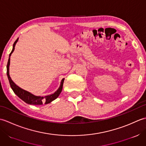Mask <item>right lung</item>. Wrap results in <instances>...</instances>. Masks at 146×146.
<instances>
[{"label":"right lung","instance_id":"obj_1","mask_svg":"<svg viewBox=\"0 0 146 146\" xmlns=\"http://www.w3.org/2000/svg\"><path fill=\"white\" fill-rule=\"evenodd\" d=\"M19 38L16 39L13 44V48H12V50L11 52L9 54V60L7 62V75L8 77L9 83H10L11 87L12 89V90L14 92V94L16 95L17 97H19L21 100H23L24 102H26L27 104H30V105H42V104H48L51 103L52 101L54 100L55 99H56L60 94H61V92L62 91V88H63V82H64V78H63L61 80V83H60V86L59 88L56 91L54 94H52L51 95H49L47 96H44V97H41V96H36L35 95L32 94L31 93H30L29 92H27L25 90H23V88H20L19 86H18L15 83L12 81L10 75H9V66H10V57L12 54V52H14V49H15V46L17 42L18 41Z\"/></svg>","mask_w":146,"mask_h":146}]
</instances>
